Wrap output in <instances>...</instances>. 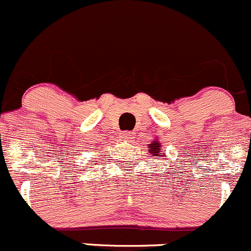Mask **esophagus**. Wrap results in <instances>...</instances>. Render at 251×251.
I'll return each mask as SVG.
<instances>
[{"label":"esophagus","mask_w":251,"mask_h":251,"mask_svg":"<svg viewBox=\"0 0 251 251\" xmlns=\"http://www.w3.org/2000/svg\"><path fill=\"white\" fill-rule=\"evenodd\" d=\"M120 138L121 141H125V142H131L133 138V132H123L120 133Z\"/></svg>","instance_id":"esophagus-1"}]
</instances>
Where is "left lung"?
I'll list each match as a JSON object with an SVG mask.
<instances>
[{"label": "left lung", "instance_id": "8db88e82", "mask_svg": "<svg viewBox=\"0 0 251 251\" xmlns=\"http://www.w3.org/2000/svg\"><path fill=\"white\" fill-rule=\"evenodd\" d=\"M161 147L162 146H161L159 139H154V141L148 146V148H149V152L152 156H163L162 148Z\"/></svg>", "mask_w": 251, "mask_h": 251}]
</instances>
